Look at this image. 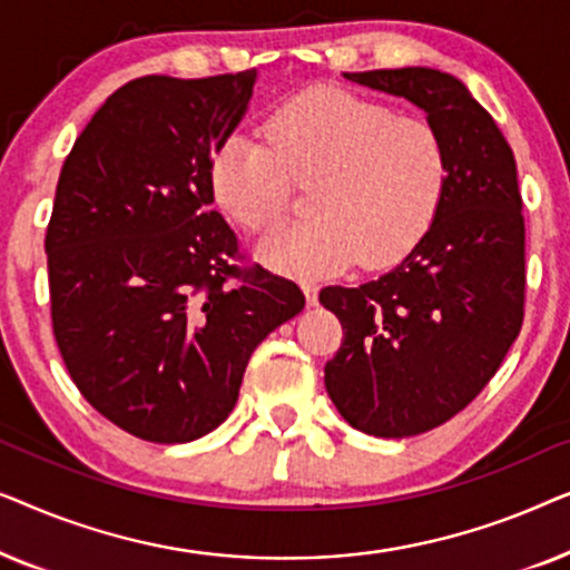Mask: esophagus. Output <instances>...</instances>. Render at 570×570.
Returning <instances> with one entry per match:
<instances>
[{
    "label": "esophagus",
    "mask_w": 570,
    "mask_h": 570,
    "mask_svg": "<svg viewBox=\"0 0 570 570\" xmlns=\"http://www.w3.org/2000/svg\"><path fill=\"white\" fill-rule=\"evenodd\" d=\"M301 287H303V293H306V301L311 303V306H314V303H316V293H318V285L314 283V279H301Z\"/></svg>",
    "instance_id": "34e87169"
}]
</instances>
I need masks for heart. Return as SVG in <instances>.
<instances>
[{"label":"heart","instance_id":"obj_1","mask_svg":"<svg viewBox=\"0 0 570 570\" xmlns=\"http://www.w3.org/2000/svg\"><path fill=\"white\" fill-rule=\"evenodd\" d=\"M267 142L225 137L209 184L240 228L267 233L285 220L295 186H314V220L256 246L259 262L293 277L384 267L431 228L446 189V150L431 124L394 116L376 100L316 88L269 116Z\"/></svg>","mask_w":570,"mask_h":570}]
</instances>
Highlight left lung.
Listing matches in <instances>:
<instances>
[{
  "mask_svg": "<svg viewBox=\"0 0 570 570\" xmlns=\"http://www.w3.org/2000/svg\"><path fill=\"white\" fill-rule=\"evenodd\" d=\"M423 108L446 150V189L431 228L392 272L318 293L340 318L326 363L334 407L357 431L407 439L478 396L524 322V215L517 160L454 75L428 67L345 72Z\"/></svg>",
  "mask_w": 570,
  "mask_h": 570,
  "instance_id": "obj_1",
  "label": "left lung"
}]
</instances>
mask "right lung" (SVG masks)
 <instances>
[{
    "mask_svg": "<svg viewBox=\"0 0 570 570\" xmlns=\"http://www.w3.org/2000/svg\"><path fill=\"white\" fill-rule=\"evenodd\" d=\"M254 82L256 69L131 80L61 166L46 230L53 337L85 400L142 441L215 431L256 345L306 306L293 279L238 267L213 209L209 160Z\"/></svg>",
    "mask_w": 570,
    "mask_h": 570,
    "instance_id": "add662e5",
    "label": "right lung"
}]
</instances>
